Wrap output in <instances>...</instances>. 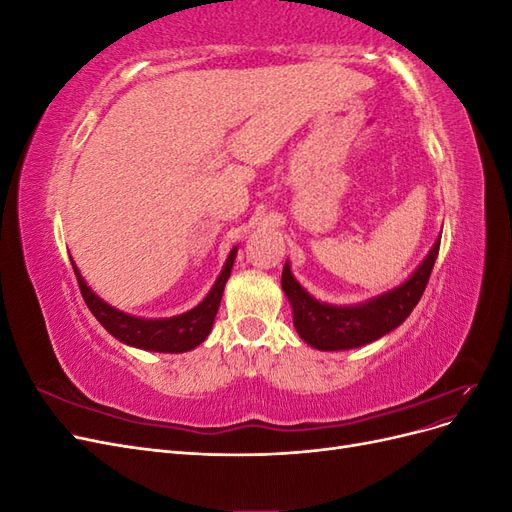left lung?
<instances>
[{"label": "left lung", "mask_w": 512, "mask_h": 512, "mask_svg": "<svg viewBox=\"0 0 512 512\" xmlns=\"http://www.w3.org/2000/svg\"><path fill=\"white\" fill-rule=\"evenodd\" d=\"M440 252V241L423 260L410 280L391 292L352 307H335L320 303L294 280L288 262L282 273V288L292 305L294 329L309 346L318 350H348L374 342L404 322L416 303L421 301L429 275Z\"/></svg>", "instance_id": "left-lung-1"}]
</instances>
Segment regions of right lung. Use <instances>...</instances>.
<instances>
[{
	"label": "right lung",
	"instance_id": "obj_1",
	"mask_svg": "<svg viewBox=\"0 0 512 512\" xmlns=\"http://www.w3.org/2000/svg\"><path fill=\"white\" fill-rule=\"evenodd\" d=\"M235 256H237V247L230 252L220 277L215 280L211 292L203 299V303H198L194 309H190V312H185L181 316L162 318V320H143V318H134V316L117 312L115 307L106 305L102 299L96 297L94 292H91V288L81 277L79 269L74 267V262H72V269L89 312L94 314L102 327L113 337H117L119 342L143 348V350H153V352H188L198 344H203L213 327V320H215V314H218L222 292L230 277Z\"/></svg>",
	"mask_w": 512,
	"mask_h": 512
}]
</instances>
